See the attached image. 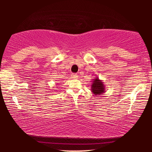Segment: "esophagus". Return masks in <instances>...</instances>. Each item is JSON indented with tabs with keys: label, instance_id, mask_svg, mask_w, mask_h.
<instances>
[{
	"label": "esophagus",
	"instance_id": "1",
	"mask_svg": "<svg viewBox=\"0 0 152 152\" xmlns=\"http://www.w3.org/2000/svg\"><path fill=\"white\" fill-rule=\"evenodd\" d=\"M71 76H72V78H74V79H76L78 78V76L76 74H72Z\"/></svg>",
	"mask_w": 152,
	"mask_h": 152
}]
</instances>
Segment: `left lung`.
I'll use <instances>...</instances> for the list:
<instances>
[{
  "label": "left lung",
  "instance_id": "1",
  "mask_svg": "<svg viewBox=\"0 0 152 152\" xmlns=\"http://www.w3.org/2000/svg\"><path fill=\"white\" fill-rule=\"evenodd\" d=\"M91 91L95 96L100 94H103L106 89H105L104 82L99 78V77H95L92 80L91 84Z\"/></svg>",
  "mask_w": 152,
  "mask_h": 152
}]
</instances>
